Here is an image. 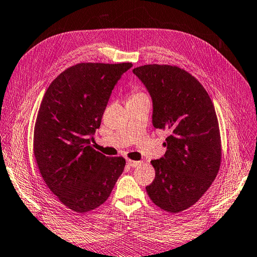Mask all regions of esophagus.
Listing matches in <instances>:
<instances>
[{
    "mask_svg": "<svg viewBox=\"0 0 257 257\" xmlns=\"http://www.w3.org/2000/svg\"><path fill=\"white\" fill-rule=\"evenodd\" d=\"M127 164L130 167H137V166L140 165V162H136V160H132V159H127Z\"/></svg>",
    "mask_w": 257,
    "mask_h": 257,
    "instance_id": "obj_1",
    "label": "esophagus"
}]
</instances>
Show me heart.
I'll list each match as a JSON object with an SVG mask.
<instances>
[{
	"mask_svg": "<svg viewBox=\"0 0 257 257\" xmlns=\"http://www.w3.org/2000/svg\"><path fill=\"white\" fill-rule=\"evenodd\" d=\"M140 97H146V95L142 92H139L138 90H133L132 94H130V99H135V98H140Z\"/></svg>",
	"mask_w": 257,
	"mask_h": 257,
	"instance_id": "1",
	"label": "heart"
}]
</instances>
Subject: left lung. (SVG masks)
<instances>
[{"label": "left lung", "instance_id": "obj_1", "mask_svg": "<svg viewBox=\"0 0 257 257\" xmlns=\"http://www.w3.org/2000/svg\"><path fill=\"white\" fill-rule=\"evenodd\" d=\"M133 72L153 100V124L168 133L164 157L152 160L155 179L146 190L169 213L189 208L217 176L222 158L217 115L197 79L175 65L147 64Z\"/></svg>", "mask_w": 257, "mask_h": 257}]
</instances>
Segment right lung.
Listing matches in <instances>:
<instances>
[{"instance_id":"obj_1","label":"right lung","mask_w":257,"mask_h":257,"mask_svg":"<svg viewBox=\"0 0 257 257\" xmlns=\"http://www.w3.org/2000/svg\"><path fill=\"white\" fill-rule=\"evenodd\" d=\"M127 63H78L49 85L34 125V157L43 180L60 202L88 213L111 194L125 160L90 145L114 85Z\"/></svg>"}]
</instances>
